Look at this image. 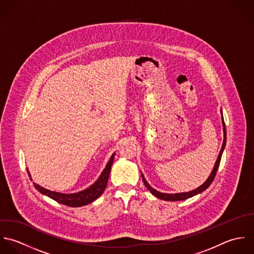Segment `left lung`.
<instances>
[{
	"label": "left lung",
	"mask_w": 254,
	"mask_h": 254,
	"mask_svg": "<svg viewBox=\"0 0 254 254\" xmlns=\"http://www.w3.org/2000/svg\"><path fill=\"white\" fill-rule=\"evenodd\" d=\"M221 119H222V125H223V132H224V139H223V144H222V148L220 150V153L217 157V160H216V163L214 165V168L211 172V174L209 175L208 179L203 183L202 185L200 187H198L197 189L195 190H192L190 191H188V192H179V193H164V192H160L156 190H154L152 187L147 183V181L145 180L143 174L141 173V177H142V181L145 185V187L150 190V192L152 193L154 196L162 199V200H166V201H180V200H186L188 198H190L198 193H201L202 191H204L206 189H208L210 187V185L212 184V182L214 181V178L216 176V173L218 171V168H219V165H220V161H221V157H222V154L223 151L225 149V146H226V141H227V132H226V126H225V122H224V118H223V112H222V109H221Z\"/></svg>",
	"instance_id": "1"
}]
</instances>
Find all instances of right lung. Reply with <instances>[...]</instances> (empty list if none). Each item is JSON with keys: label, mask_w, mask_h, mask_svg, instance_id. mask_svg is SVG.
Wrapping results in <instances>:
<instances>
[{"label": "right lung", "mask_w": 254, "mask_h": 254, "mask_svg": "<svg viewBox=\"0 0 254 254\" xmlns=\"http://www.w3.org/2000/svg\"><path fill=\"white\" fill-rule=\"evenodd\" d=\"M115 154L116 153H113V155L111 156L109 162L107 163L105 169L103 170V172H102L101 175L99 176V178L97 179V181L93 185H91L89 188H87L83 190H80V191L74 192V193H62V192L52 191V190L44 189V188L40 187L39 185L33 183L34 188L40 193L50 197L57 202L66 205V206L80 207V206H84V205H87L89 203L93 202L94 200H96L101 195L102 193L104 192L106 187H107V183H108V180H109L111 167H112L113 162H114ZM27 173H28V176L30 177V180L32 181L28 169H27Z\"/></svg>", "instance_id": "right-lung-1"}]
</instances>
